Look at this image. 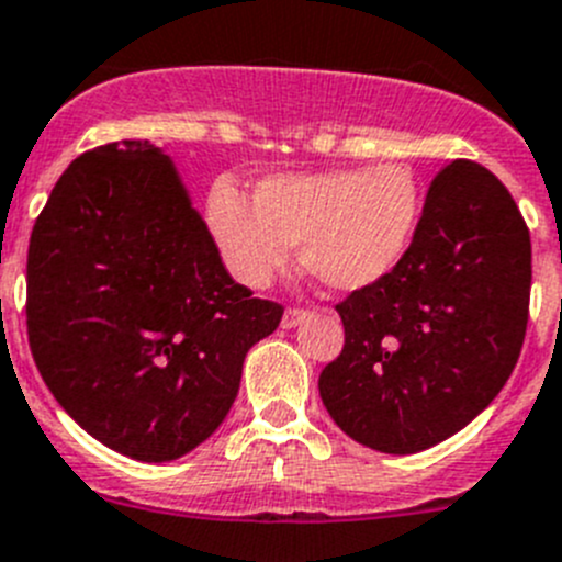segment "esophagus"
I'll return each instance as SVG.
<instances>
[{
  "instance_id": "obj_1",
  "label": "esophagus",
  "mask_w": 562,
  "mask_h": 562,
  "mask_svg": "<svg viewBox=\"0 0 562 562\" xmlns=\"http://www.w3.org/2000/svg\"><path fill=\"white\" fill-rule=\"evenodd\" d=\"M304 318H307V313H304V310H296V307L285 310V315H282V326H285V329H296Z\"/></svg>"
}]
</instances>
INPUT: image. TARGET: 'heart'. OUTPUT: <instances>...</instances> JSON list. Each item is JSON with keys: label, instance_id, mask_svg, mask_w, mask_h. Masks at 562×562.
Instances as JSON below:
<instances>
[{"label": "heart", "instance_id": "b5f03b06", "mask_svg": "<svg viewBox=\"0 0 562 562\" xmlns=\"http://www.w3.org/2000/svg\"><path fill=\"white\" fill-rule=\"evenodd\" d=\"M426 192L408 165L280 172L255 187L252 205L216 183L205 222L227 271L241 285H269L291 247L331 291L353 293L386 280L412 249Z\"/></svg>", "mask_w": 562, "mask_h": 562}]
</instances>
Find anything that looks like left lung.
Segmentation results:
<instances>
[{"label": "left lung", "instance_id": "left-lung-1", "mask_svg": "<svg viewBox=\"0 0 562 562\" xmlns=\"http://www.w3.org/2000/svg\"><path fill=\"white\" fill-rule=\"evenodd\" d=\"M530 263L508 189L475 161L445 167L403 263L337 304L346 346L318 379L337 428L408 456L470 426L519 359Z\"/></svg>", "mask_w": 562, "mask_h": 562}]
</instances>
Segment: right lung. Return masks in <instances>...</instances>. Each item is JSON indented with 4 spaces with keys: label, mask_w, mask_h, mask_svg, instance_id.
<instances>
[{
    "label": "right lung",
    "mask_w": 562,
    "mask_h": 562,
    "mask_svg": "<svg viewBox=\"0 0 562 562\" xmlns=\"http://www.w3.org/2000/svg\"><path fill=\"white\" fill-rule=\"evenodd\" d=\"M282 307L227 274L176 161L148 139L70 161L26 255L43 381L90 437L148 464L203 445Z\"/></svg>",
    "instance_id": "1"
}]
</instances>
